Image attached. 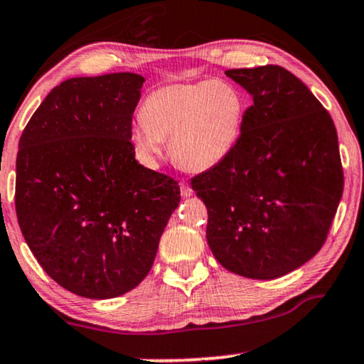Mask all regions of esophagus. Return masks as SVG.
I'll list each match as a JSON object with an SVG mask.
<instances>
[{
  "label": "esophagus",
  "mask_w": 364,
  "mask_h": 364,
  "mask_svg": "<svg viewBox=\"0 0 364 364\" xmlns=\"http://www.w3.org/2000/svg\"><path fill=\"white\" fill-rule=\"evenodd\" d=\"M179 190H181V196H185V198H188V196H191V195H193L191 186L188 185L186 181H181V183H179Z\"/></svg>",
  "instance_id": "obj_1"
}]
</instances>
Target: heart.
<instances>
[{
  "mask_svg": "<svg viewBox=\"0 0 364 364\" xmlns=\"http://www.w3.org/2000/svg\"><path fill=\"white\" fill-rule=\"evenodd\" d=\"M245 116L247 99L232 82L166 85L144 99L142 126L132 131L131 141L142 158L154 161L163 153V139H169V154L179 168L203 173L232 156Z\"/></svg>",
  "mask_w": 364,
  "mask_h": 364,
  "instance_id": "obj_1",
  "label": "heart"
}]
</instances>
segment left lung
Here are the masks:
<instances>
[{
  "instance_id": "1",
  "label": "left lung",
  "mask_w": 364,
  "mask_h": 364,
  "mask_svg": "<svg viewBox=\"0 0 364 364\" xmlns=\"http://www.w3.org/2000/svg\"><path fill=\"white\" fill-rule=\"evenodd\" d=\"M252 95L232 156L191 179L208 210L215 259L248 279L282 277L311 260L328 238L343 196L338 132L329 112L279 65L233 68Z\"/></svg>"
}]
</instances>
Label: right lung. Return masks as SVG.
<instances>
[{
  "mask_svg": "<svg viewBox=\"0 0 364 364\" xmlns=\"http://www.w3.org/2000/svg\"><path fill=\"white\" fill-rule=\"evenodd\" d=\"M142 84L131 72L62 82L18 144L25 242L55 282L87 299L142 282L181 200L178 181L136 161L131 126Z\"/></svg>",
  "mask_w": 364,
  "mask_h": 364,
  "instance_id": "obj_1",
  "label": "right lung"
}]
</instances>
